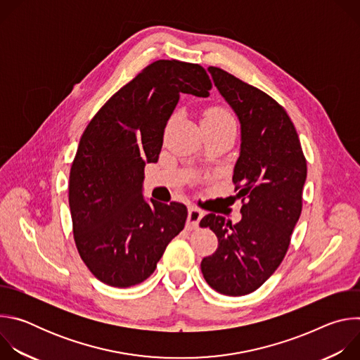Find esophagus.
<instances>
[{
    "label": "esophagus",
    "instance_id": "1",
    "mask_svg": "<svg viewBox=\"0 0 360 360\" xmlns=\"http://www.w3.org/2000/svg\"><path fill=\"white\" fill-rule=\"evenodd\" d=\"M203 217V211L196 208V207H189L188 208V221H186V226L189 229H196L199 221Z\"/></svg>",
    "mask_w": 360,
    "mask_h": 360
}]
</instances>
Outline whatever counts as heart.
Here are the masks:
<instances>
[{
  "mask_svg": "<svg viewBox=\"0 0 360 360\" xmlns=\"http://www.w3.org/2000/svg\"><path fill=\"white\" fill-rule=\"evenodd\" d=\"M203 120H217V121H233L232 115L221 108V107H214V108H210L207 112H205L203 115Z\"/></svg>",
  "mask_w": 360,
  "mask_h": 360,
  "instance_id": "obj_1",
  "label": "heart"
}]
</instances>
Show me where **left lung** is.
<instances>
[{"label": "left lung", "instance_id": "1", "mask_svg": "<svg viewBox=\"0 0 360 360\" xmlns=\"http://www.w3.org/2000/svg\"><path fill=\"white\" fill-rule=\"evenodd\" d=\"M208 70L240 122L232 182L243 205L238 224L215 214L200 219V228H210L218 238V249L202 259L200 271L217 292L242 296L261 288L283 261L302 212L307 168L282 105L221 68Z\"/></svg>", "mask_w": 360, "mask_h": 360}]
</instances>
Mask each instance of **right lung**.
I'll use <instances>...</instances> for the list:
<instances>
[{
	"label": "right lung",
	"mask_w": 360,
	"mask_h": 360,
	"mask_svg": "<svg viewBox=\"0 0 360 360\" xmlns=\"http://www.w3.org/2000/svg\"><path fill=\"white\" fill-rule=\"evenodd\" d=\"M199 64L160 60L115 92L86 125L70 171L74 240L92 275L114 288L148 279L188 210L142 196L143 168L157 162L181 94L207 98Z\"/></svg>",
	"instance_id": "right-lung-1"
}]
</instances>
